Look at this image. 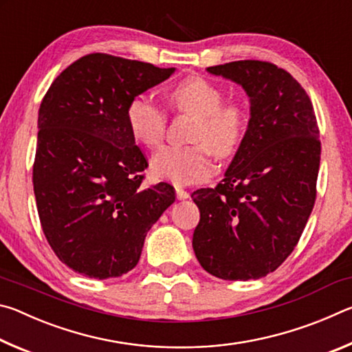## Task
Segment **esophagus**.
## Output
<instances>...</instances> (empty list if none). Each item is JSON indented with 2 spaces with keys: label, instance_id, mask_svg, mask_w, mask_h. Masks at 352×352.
Masks as SVG:
<instances>
[{
  "label": "esophagus",
  "instance_id": "esophagus-1",
  "mask_svg": "<svg viewBox=\"0 0 352 352\" xmlns=\"http://www.w3.org/2000/svg\"><path fill=\"white\" fill-rule=\"evenodd\" d=\"M175 192H177V199L178 200H186L189 197V192H186L183 188L175 186Z\"/></svg>",
  "mask_w": 352,
  "mask_h": 352
}]
</instances>
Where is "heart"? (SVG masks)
Segmentation results:
<instances>
[{
  "label": "heart",
  "instance_id": "heart-1",
  "mask_svg": "<svg viewBox=\"0 0 352 352\" xmlns=\"http://www.w3.org/2000/svg\"><path fill=\"white\" fill-rule=\"evenodd\" d=\"M170 107L195 118L190 132L192 146L164 147L155 153L152 170L177 184H190L211 175V152L228 158L237 152L245 138L248 113L241 102H222L223 93L216 83L201 76H188L168 91ZM127 126L133 140L144 147L162 144L168 126L163 109L146 96H136L127 107Z\"/></svg>",
  "mask_w": 352,
  "mask_h": 352
}]
</instances>
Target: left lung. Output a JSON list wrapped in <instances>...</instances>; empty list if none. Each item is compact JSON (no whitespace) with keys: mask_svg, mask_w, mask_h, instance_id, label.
I'll return each mask as SVG.
<instances>
[{"mask_svg":"<svg viewBox=\"0 0 352 352\" xmlns=\"http://www.w3.org/2000/svg\"><path fill=\"white\" fill-rule=\"evenodd\" d=\"M206 71L245 90L250 121L222 183L190 195L200 210L192 248L212 276L259 279L294 252L312 212L317 118L305 88L276 65L237 60Z\"/></svg>","mask_w":352,"mask_h":352,"instance_id":"obj_1","label":"left lung"}]
</instances>
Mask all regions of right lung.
<instances>
[{"label": "right lung", "mask_w": 352, "mask_h": 352, "mask_svg": "<svg viewBox=\"0 0 352 352\" xmlns=\"http://www.w3.org/2000/svg\"><path fill=\"white\" fill-rule=\"evenodd\" d=\"M174 71L96 52L62 71L41 100L34 194L47 242L76 273L132 270L147 231L175 201L169 183L141 184L147 160L126 116L130 100Z\"/></svg>", "instance_id": "right-lung-1"}]
</instances>
